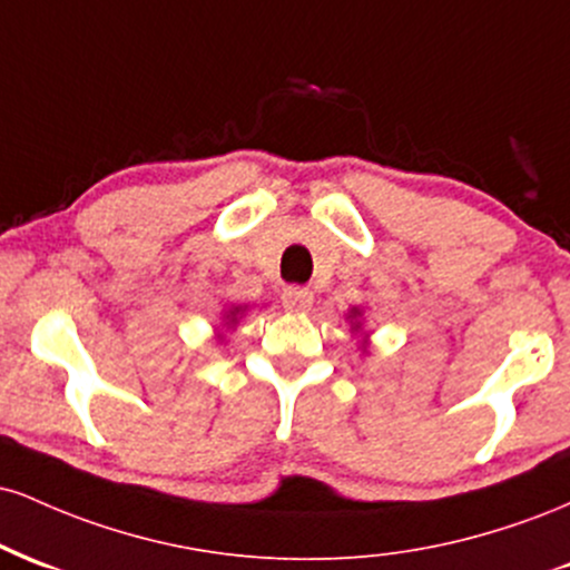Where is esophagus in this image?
I'll return each instance as SVG.
<instances>
[{"mask_svg":"<svg viewBox=\"0 0 570 570\" xmlns=\"http://www.w3.org/2000/svg\"><path fill=\"white\" fill-rule=\"evenodd\" d=\"M281 303H284L286 311L303 313L313 305V292L305 289V286H286L284 294H281Z\"/></svg>","mask_w":570,"mask_h":570,"instance_id":"obj_1","label":"esophagus"}]
</instances>
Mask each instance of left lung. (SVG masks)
Returning <instances> with one entry per match:
<instances>
[{
    "label": "left lung",
    "mask_w": 570,
    "mask_h": 570,
    "mask_svg": "<svg viewBox=\"0 0 570 570\" xmlns=\"http://www.w3.org/2000/svg\"><path fill=\"white\" fill-rule=\"evenodd\" d=\"M356 316H362V311H358V307H353V311H351V316H348V318H356ZM353 330H358V324H353Z\"/></svg>",
    "instance_id": "1"
}]
</instances>
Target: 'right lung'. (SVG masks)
Returning <instances> with one entry per match:
<instances>
[{
    "mask_svg": "<svg viewBox=\"0 0 570 570\" xmlns=\"http://www.w3.org/2000/svg\"><path fill=\"white\" fill-rule=\"evenodd\" d=\"M238 313H244V307H230V311H227V318H230V324L238 322V318H235Z\"/></svg>",
    "mask_w": 570,
    "mask_h": 570,
    "instance_id": "right-lung-1",
    "label": "right lung"
}]
</instances>
